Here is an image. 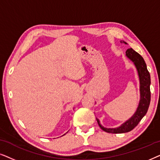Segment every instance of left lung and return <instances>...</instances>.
Listing matches in <instances>:
<instances>
[{
  "label": "left lung",
  "mask_w": 160,
  "mask_h": 160,
  "mask_svg": "<svg viewBox=\"0 0 160 160\" xmlns=\"http://www.w3.org/2000/svg\"><path fill=\"white\" fill-rule=\"evenodd\" d=\"M121 43H124V41H121ZM126 55L129 59L134 62L138 70L140 78V92H141V100L135 114L128 120L125 123L122 124L117 128H105L100 124L99 119H97V122L100 128L105 132L108 133H124L130 132L136 127L144 116L146 114L149 107L151 101V91L150 84L151 78L149 72L148 71L146 64L143 58L140 54L134 51L132 48H130L126 51Z\"/></svg>",
  "instance_id": "obj_1"
}]
</instances>
